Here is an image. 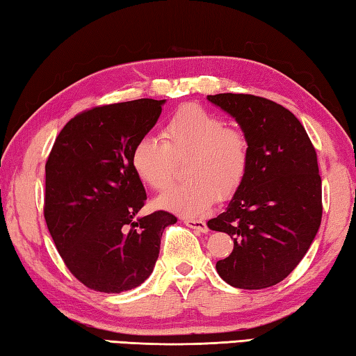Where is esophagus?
Returning <instances> with one entry per match:
<instances>
[{
	"label": "esophagus",
	"instance_id": "1",
	"mask_svg": "<svg viewBox=\"0 0 356 356\" xmlns=\"http://www.w3.org/2000/svg\"><path fill=\"white\" fill-rule=\"evenodd\" d=\"M183 222L188 225V227H191L192 230H197V232H200V233H207L208 232V225H207V222H203V220L184 218Z\"/></svg>",
	"mask_w": 356,
	"mask_h": 356
}]
</instances>
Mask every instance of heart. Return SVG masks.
Segmentation results:
<instances>
[{"mask_svg":"<svg viewBox=\"0 0 356 356\" xmlns=\"http://www.w3.org/2000/svg\"><path fill=\"white\" fill-rule=\"evenodd\" d=\"M161 137L143 136L132 147L131 165L140 181L156 192L173 183L175 161H184V184L167 192L157 205L186 218L205 216L216 200L236 194L250 161L248 137L200 106L178 108Z\"/></svg>","mask_w":356,"mask_h":356,"instance_id":"b5f03b06","label":"heart"}]
</instances>
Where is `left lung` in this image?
Listing matches in <instances>:
<instances>
[{"label":"left lung","instance_id":"1","mask_svg":"<svg viewBox=\"0 0 356 356\" xmlns=\"http://www.w3.org/2000/svg\"><path fill=\"white\" fill-rule=\"evenodd\" d=\"M230 113L248 137L246 179L229 207L208 227L233 240L216 270L236 289L276 285L309 249L322 222V178L316 148L296 116L270 99L252 95L208 96Z\"/></svg>","mask_w":356,"mask_h":356}]
</instances>
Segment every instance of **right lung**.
Masks as SVG:
<instances>
[{
	"label": "right lung",
	"instance_id": "obj_1",
	"mask_svg": "<svg viewBox=\"0 0 356 356\" xmlns=\"http://www.w3.org/2000/svg\"><path fill=\"white\" fill-rule=\"evenodd\" d=\"M165 101L108 104L75 115L45 164L44 218L67 270L91 290L120 293L145 282L161 236L177 218H137L147 192L131 165L134 143L156 124Z\"/></svg>",
	"mask_w": 356,
	"mask_h": 356
}]
</instances>
